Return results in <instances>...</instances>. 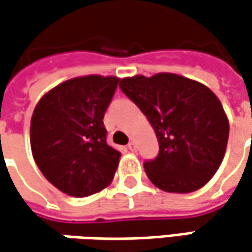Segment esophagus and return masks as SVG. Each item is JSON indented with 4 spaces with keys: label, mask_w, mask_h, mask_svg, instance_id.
Here are the masks:
<instances>
[{
    "label": "esophagus",
    "mask_w": 252,
    "mask_h": 252,
    "mask_svg": "<svg viewBox=\"0 0 252 252\" xmlns=\"http://www.w3.org/2000/svg\"><path fill=\"white\" fill-rule=\"evenodd\" d=\"M128 150L129 151H137V142L135 141H131V142H128Z\"/></svg>",
    "instance_id": "esophagus-1"
}]
</instances>
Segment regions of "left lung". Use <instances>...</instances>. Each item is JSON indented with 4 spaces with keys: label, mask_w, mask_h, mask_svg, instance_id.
Returning a JSON list of instances; mask_svg holds the SVG:
<instances>
[{
    "label": "left lung",
    "mask_w": 252,
    "mask_h": 252,
    "mask_svg": "<svg viewBox=\"0 0 252 252\" xmlns=\"http://www.w3.org/2000/svg\"><path fill=\"white\" fill-rule=\"evenodd\" d=\"M120 88L156 131L158 156L144 162L151 183L181 194L207 184L224 158L229 134L227 115L214 93L168 72L124 78Z\"/></svg>",
    "instance_id": "1"
}]
</instances>
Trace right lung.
<instances>
[{"label":"right lung","mask_w":252,"mask_h":252,"mask_svg":"<svg viewBox=\"0 0 252 252\" xmlns=\"http://www.w3.org/2000/svg\"><path fill=\"white\" fill-rule=\"evenodd\" d=\"M120 78L88 75L57 85L31 118V150L38 168L60 191L88 197L114 178L121 153L107 144L104 114Z\"/></svg>","instance_id":"add662e5"}]
</instances>
